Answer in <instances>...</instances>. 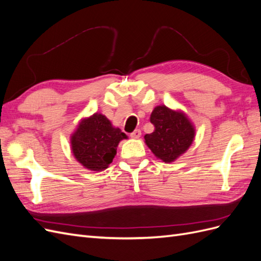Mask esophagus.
<instances>
[{
  "instance_id": "obj_1",
  "label": "esophagus",
  "mask_w": 261,
  "mask_h": 261,
  "mask_svg": "<svg viewBox=\"0 0 261 261\" xmlns=\"http://www.w3.org/2000/svg\"><path fill=\"white\" fill-rule=\"evenodd\" d=\"M140 136H141L140 129H135L133 133H130V137L132 138H139Z\"/></svg>"
}]
</instances>
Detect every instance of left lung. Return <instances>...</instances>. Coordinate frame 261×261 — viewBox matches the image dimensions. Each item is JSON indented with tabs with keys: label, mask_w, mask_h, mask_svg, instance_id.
Here are the masks:
<instances>
[{
	"label": "left lung",
	"mask_w": 261,
	"mask_h": 261,
	"mask_svg": "<svg viewBox=\"0 0 261 261\" xmlns=\"http://www.w3.org/2000/svg\"><path fill=\"white\" fill-rule=\"evenodd\" d=\"M150 122L154 130L145 135L146 144L163 162L174 161L192 145L195 129L183 113L159 106L152 111Z\"/></svg>",
	"instance_id": "obj_1"
}]
</instances>
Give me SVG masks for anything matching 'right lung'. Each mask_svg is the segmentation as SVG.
<instances>
[{"mask_svg": "<svg viewBox=\"0 0 261 261\" xmlns=\"http://www.w3.org/2000/svg\"><path fill=\"white\" fill-rule=\"evenodd\" d=\"M125 134L112 126L102 114H93L82 121L72 137V150L77 161L86 169L102 171L116 154V148Z\"/></svg>", "mask_w": 261, "mask_h": 261, "instance_id": "add662e5", "label": "right lung"}]
</instances>
